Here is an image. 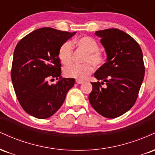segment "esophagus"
<instances>
[{
  "label": "esophagus",
  "mask_w": 155,
  "mask_h": 155,
  "mask_svg": "<svg viewBox=\"0 0 155 155\" xmlns=\"http://www.w3.org/2000/svg\"><path fill=\"white\" fill-rule=\"evenodd\" d=\"M76 82L78 84H82L84 83L83 81H81V80H79V79H76Z\"/></svg>",
  "instance_id": "1"
}]
</instances>
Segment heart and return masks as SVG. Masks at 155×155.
<instances>
[{
    "label": "heart",
    "instance_id": "heart-1",
    "mask_svg": "<svg viewBox=\"0 0 155 155\" xmlns=\"http://www.w3.org/2000/svg\"><path fill=\"white\" fill-rule=\"evenodd\" d=\"M79 49L86 52L83 65H74L64 69V75L69 78L82 80L88 77L93 72L92 63L96 67H100L104 63V55L99 50V44L93 38L87 35L81 36L74 41ZM58 58L62 63L69 65L73 62V49L71 43L65 42L58 49Z\"/></svg>",
    "mask_w": 155,
    "mask_h": 155
}]
</instances>
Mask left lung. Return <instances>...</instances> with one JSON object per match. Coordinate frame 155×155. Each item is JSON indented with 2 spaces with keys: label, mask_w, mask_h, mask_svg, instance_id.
I'll list each match as a JSON object with an SVG mask.
<instances>
[{
  "label": "left lung",
  "mask_w": 155,
  "mask_h": 155,
  "mask_svg": "<svg viewBox=\"0 0 155 155\" xmlns=\"http://www.w3.org/2000/svg\"><path fill=\"white\" fill-rule=\"evenodd\" d=\"M95 34L101 38L107 62L94 74L98 81L91 82L89 101L103 117L116 118L129 111L138 98L145 74L143 53L134 38L119 29L98 31Z\"/></svg>",
  "instance_id": "1"
}]
</instances>
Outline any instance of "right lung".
<instances>
[{
	"label": "right lung",
	"instance_id": "right-lung-1",
	"mask_svg": "<svg viewBox=\"0 0 155 155\" xmlns=\"http://www.w3.org/2000/svg\"><path fill=\"white\" fill-rule=\"evenodd\" d=\"M76 34L51 28H39L16 46L12 66L14 89L25 111L38 119L52 116L61 107L75 79L62 78L58 49ZM59 81L49 85L48 80Z\"/></svg>",
	"mask_w": 155,
	"mask_h": 155
}]
</instances>
